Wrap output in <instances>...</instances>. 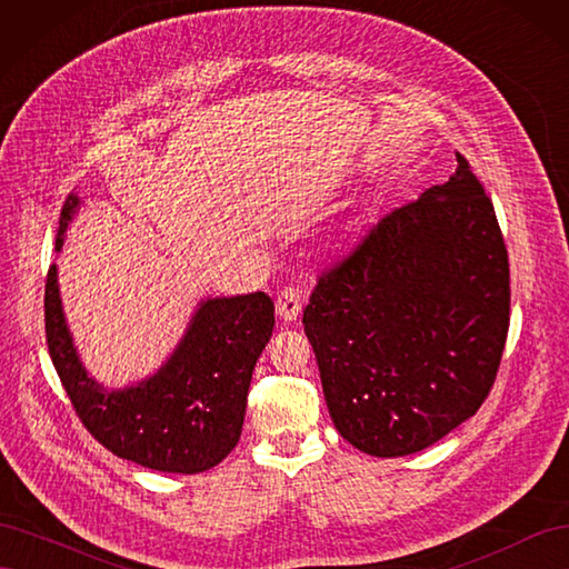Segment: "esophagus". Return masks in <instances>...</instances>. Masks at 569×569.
Instances as JSON below:
<instances>
[{
  "instance_id": "esophagus-1",
  "label": "esophagus",
  "mask_w": 569,
  "mask_h": 569,
  "mask_svg": "<svg viewBox=\"0 0 569 569\" xmlns=\"http://www.w3.org/2000/svg\"><path fill=\"white\" fill-rule=\"evenodd\" d=\"M274 311L284 322L297 320L301 313V291L295 287H284L278 295V301H274Z\"/></svg>"
}]
</instances>
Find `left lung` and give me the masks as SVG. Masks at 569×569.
I'll return each mask as SVG.
<instances>
[{"instance_id": "obj_1", "label": "left lung", "mask_w": 569, "mask_h": 569, "mask_svg": "<svg viewBox=\"0 0 569 569\" xmlns=\"http://www.w3.org/2000/svg\"><path fill=\"white\" fill-rule=\"evenodd\" d=\"M449 182L380 220L303 311L337 432L377 458L418 453L489 396L510 322L508 251L460 153Z\"/></svg>"}]
</instances>
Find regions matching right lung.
<instances>
[{
  "mask_svg": "<svg viewBox=\"0 0 569 569\" xmlns=\"http://www.w3.org/2000/svg\"><path fill=\"white\" fill-rule=\"evenodd\" d=\"M80 206L76 192L68 194L57 251ZM272 325L274 306L263 291L206 297L157 372L120 389L104 387L80 360L63 313L57 263L47 272V347L68 399L101 446L149 470L197 475L216 468L234 449L251 372Z\"/></svg>",
  "mask_w": 569,
  "mask_h": 569,
  "instance_id": "1",
  "label": "right lung"
}]
</instances>
